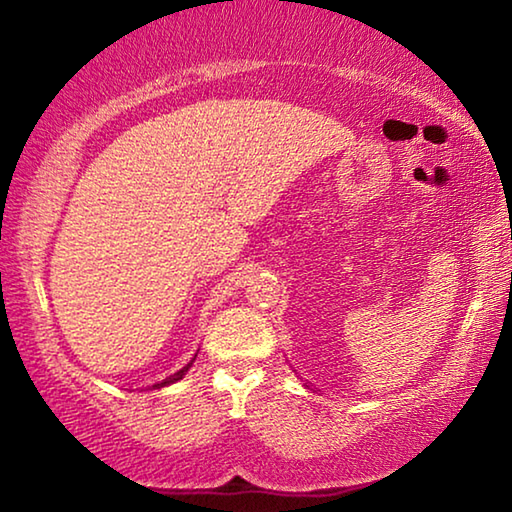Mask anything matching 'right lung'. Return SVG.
I'll return each instance as SVG.
<instances>
[{
	"mask_svg": "<svg viewBox=\"0 0 512 512\" xmlns=\"http://www.w3.org/2000/svg\"><path fill=\"white\" fill-rule=\"evenodd\" d=\"M194 359H196V357H194ZM194 359H192V361H189V363H187V366H183V368H180L178 372H173V375H169L167 379H162V381H158V384H153L151 388H162V386L176 384V381H178V379H183V377H185V372H187L189 368H192V363H194Z\"/></svg>",
	"mask_w": 512,
	"mask_h": 512,
	"instance_id": "1",
	"label": "right lung"
}]
</instances>
